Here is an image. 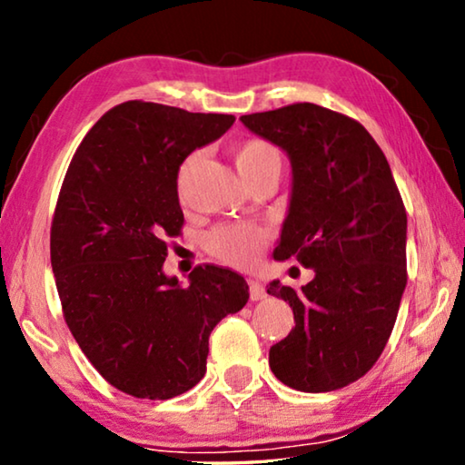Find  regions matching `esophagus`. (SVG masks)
Masks as SVG:
<instances>
[{"label":"esophagus","instance_id":"1","mask_svg":"<svg viewBox=\"0 0 465 465\" xmlns=\"http://www.w3.org/2000/svg\"><path fill=\"white\" fill-rule=\"evenodd\" d=\"M248 285H250V299H252V302H261V299L266 297V291L262 287V282L248 281Z\"/></svg>","mask_w":465,"mask_h":465}]
</instances>
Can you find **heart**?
<instances>
[{
	"label": "heart",
	"mask_w": 465,
	"mask_h": 465,
	"mask_svg": "<svg viewBox=\"0 0 465 465\" xmlns=\"http://www.w3.org/2000/svg\"><path fill=\"white\" fill-rule=\"evenodd\" d=\"M233 160L238 166L243 183L261 178L264 174H279L281 152L271 141L246 139L233 147ZM199 162V152L188 153L178 168V193H184V186L191 178V172ZM269 242V232L250 223H232L215 227L207 235V250L219 261L233 266H250L261 258Z\"/></svg>",
	"instance_id": "obj_1"
}]
</instances>
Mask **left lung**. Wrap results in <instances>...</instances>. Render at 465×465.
Wrapping results in <instances>:
<instances>
[{
  "label": "left lung",
  "mask_w": 465,
  "mask_h": 465,
  "mask_svg": "<svg viewBox=\"0 0 465 465\" xmlns=\"http://www.w3.org/2000/svg\"><path fill=\"white\" fill-rule=\"evenodd\" d=\"M240 121L289 155V213L274 261L313 269L299 291L272 281L295 328L271 346L274 377L332 391L363 377L388 344L406 289V209L390 163L363 124L312 102Z\"/></svg>",
  "instance_id": "8db88e82"
}]
</instances>
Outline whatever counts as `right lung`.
Listing matches in <instances>:
<instances>
[{
  "mask_svg": "<svg viewBox=\"0 0 465 465\" xmlns=\"http://www.w3.org/2000/svg\"><path fill=\"white\" fill-rule=\"evenodd\" d=\"M233 114L129 100L88 131L51 225L63 316L84 355L129 396L170 400L207 371L209 336L248 302L242 274L196 266L188 287L163 272L184 223L178 168L223 135Z\"/></svg>",
  "mask_w": 465,
  "mask_h": 465,
  "instance_id": "1",
  "label": "right lung"
}]
</instances>
